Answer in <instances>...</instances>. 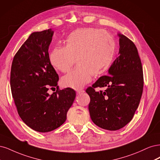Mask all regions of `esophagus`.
Masks as SVG:
<instances>
[{
    "label": "esophagus",
    "instance_id": "1",
    "mask_svg": "<svg viewBox=\"0 0 160 160\" xmlns=\"http://www.w3.org/2000/svg\"><path fill=\"white\" fill-rule=\"evenodd\" d=\"M84 90H78L76 91L77 94H82V93H84Z\"/></svg>",
    "mask_w": 160,
    "mask_h": 160
}]
</instances>
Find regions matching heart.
<instances>
[{"label": "heart", "mask_w": 160, "mask_h": 160, "mask_svg": "<svg viewBox=\"0 0 160 160\" xmlns=\"http://www.w3.org/2000/svg\"><path fill=\"white\" fill-rule=\"evenodd\" d=\"M64 46L50 50L48 60L52 67L67 72L75 63L77 66L62 78V84L79 90L91 81L92 75L100 76L109 68L116 52V42L108 32L94 28L74 30L64 40Z\"/></svg>", "instance_id": "1"}]
</instances>
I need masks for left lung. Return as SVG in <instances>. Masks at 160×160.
Returning <instances> with one entry per match:
<instances>
[{
  "mask_svg": "<svg viewBox=\"0 0 160 160\" xmlns=\"http://www.w3.org/2000/svg\"><path fill=\"white\" fill-rule=\"evenodd\" d=\"M118 56L108 70L86 90L90 98V118L98 127L115 131L124 127L133 118L140 104L143 87L141 60L136 45L126 36L118 34ZM107 87L96 92V87Z\"/></svg>",
  "mask_w": 160,
  "mask_h": 160,
  "instance_id": "8db88e82",
  "label": "left lung"
}]
</instances>
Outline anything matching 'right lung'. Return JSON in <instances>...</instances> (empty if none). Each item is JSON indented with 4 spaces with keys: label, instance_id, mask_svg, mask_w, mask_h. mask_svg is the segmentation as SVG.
Here are the masks:
<instances>
[{
    "label": "right lung",
    "instance_id": "obj_1",
    "mask_svg": "<svg viewBox=\"0 0 160 160\" xmlns=\"http://www.w3.org/2000/svg\"><path fill=\"white\" fill-rule=\"evenodd\" d=\"M53 34L50 28L32 33L15 54L11 66V92L18 114L39 132L62 125L76 97L73 89L60 90L57 85L58 75L48 60ZM55 87L56 92L50 95L48 90Z\"/></svg>",
    "mask_w": 160,
    "mask_h": 160
}]
</instances>
